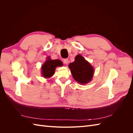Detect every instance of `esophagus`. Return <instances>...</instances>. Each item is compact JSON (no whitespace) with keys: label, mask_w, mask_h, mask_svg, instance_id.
I'll return each instance as SVG.
<instances>
[{"label":"esophagus","mask_w":133,"mask_h":133,"mask_svg":"<svg viewBox=\"0 0 133 133\" xmlns=\"http://www.w3.org/2000/svg\"><path fill=\"white\" fill-rule=\"evenodd\" d=\"M63 62L64 64H68V59H63Z\"/></svg>","instance_id":"obj_1"}]
</instances>
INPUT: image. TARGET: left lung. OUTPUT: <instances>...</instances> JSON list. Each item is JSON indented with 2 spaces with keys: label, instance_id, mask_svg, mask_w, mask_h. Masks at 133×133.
I'll return each mask as SVG.
<instances>
[{
  "label": "left lung",
  "instance_id": "obj_1",
  "mask_svg": "<svg viewBox=\"0 0 133 133\" xmlns=\"http://www.w3.org/2000/svg\"><path fill=\"white\" fill-rule=\"evenodd\" d=\"M69 68L74 80L79 84H85L92 80L94 68L81 55L76 56L74 62L69 64Z\"/></svg>",
  "mask_w": 133,
  "mask_h": 133
}]
</instances>
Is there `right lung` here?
I'll use <instances>...</instances> for the list:
<instances>
[{
  "instance_id": "add662e5",
  "label": "right lung",
  "mask_w": 133,
  "mask_h": 133,
  "mask_svg": "<svg viewBox=\"0 0 133 133\" xmlns=\"http://www.w3.org/2000/svg\"><path fill=\"white\" fill-rule=\"evenodd\" d=\"M63 64L61 60L56 59L51 60L49 57L42 66V74L45 78H49L54 74L55 68L57 66H62Z\"/></svg>"
}]
</instances>
